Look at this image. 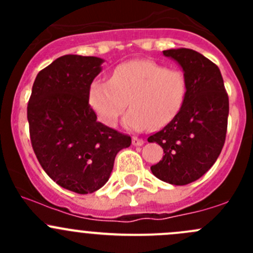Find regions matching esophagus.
<instances>
[{"mask_svg":"<svg viewBox=\"0 0 253 253\" xmlns=\"http://www.w3.org/2000/svg\"><path fill=\"white\" fill-rule=\"evenodd\" d=\"M143 143H144V141H143L142 138H138V137H132V144L133 145H143Z\"/></svg>","mask_w":253,"mask_h":253,"instance_id":"obj_1","label":"esophagus"}]
</instances>
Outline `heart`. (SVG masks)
I'll list each match as a JSON object with an SVG mask.
<instances>
[{"label": "heart", "mask_w": 253, "mask_h": 253, "mask_svg": "<svg viewBox=\"0 0 253 253\" xmlns=\"http://www.w3.org/2000/svg\"><path fill=\"white\" fill-rule=\"evenodd\" d=\"M188 82L185 72L152 60H134L116 66L110 79H95L88 100L98 119L114 127L129 104L125 127L142 131L160 128L175 119L185 104Z\"/></svg>", "instance_id": "1"}]
</instances>
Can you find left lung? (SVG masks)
<instances>
[{
    "label": "left lung",
    "mask_w": 253,
    "mask_h": 253,
    "mask_svg": "<svg viewBox=\"0 0 253 253\" xmlns=\"http://www.w3.org/2000/svg\"><path fill=\"white\" fill-rule=\"evenodd\" d=\"M182 67L188 82L185 104L171 122L148 142L164 150L163 159L150 170L171 185H187L213 167L225 143L229 96L220 70L202 53L191 48L163 51Z\"/></svg>",
    "instance_id": "obj_1"
}]
</instances>
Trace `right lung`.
Segmentation results:
<instances>
[{"mask_svg": "<svg viewBox=\"0 0 253 253\" xmlns=\"http://www.w3.org/2000/svg\"><path fill=\"white\" fill-rule=\"evenodd\" d=\"M104 61L65 55L38 73L28 103L32 147L44 171L72 192H95L110 177L115 157L131 137L96 121L89 85Z\"/></svg>", "mask_w": 253, "mask_h": 253, "instance_id": "add662e5", "label": "right lung"}]
</instances>
